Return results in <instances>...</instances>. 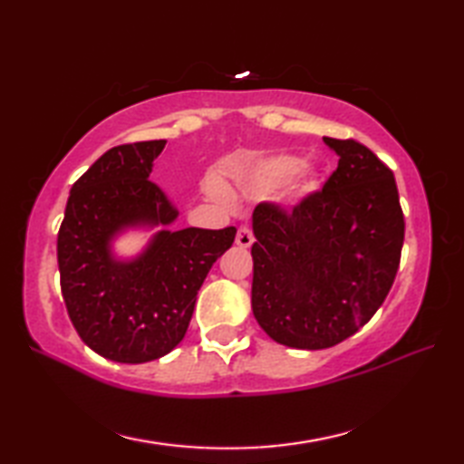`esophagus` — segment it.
I'll return each mask as SVG.
<instances>
[{"label": "esophagus", "instance_id": "34e87169", "mask_svg": "<svg viewBox=\"0 0 464 464\" xmlns=\"http://www.w3.org/2000/svg\"><path fill=\"white\" fill-rule=\"evenodd\" d=\"M235 243H237L241 249H247V247H251V243H253V233H251L249 227H241V229L237 231V237H235Z\"/></svg>", "mask_w": 464, "mask_h": 464}]
</instances>
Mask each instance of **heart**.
I'll return each instance as SVG.
<instances>
[{"label":"heart","mask_w":464,"mask_h":464,"mask_svg":"<svg viewBox=\"0 0 464 464\" xmlns=\"http://www.w3.org/2000/svg\"><path fill=\"white\" fill-rule=\"evenodd\" d=\"M247 179L259 191H275L285 187L287 203L299 205L304 199H309L313 193L319 191L321 173L314 165L303 163V160L297 155L279 153L265 157V160L255 163ZM207 189L215 197L223 195V187L215 179L207 183Z\"/></svg>","instance_id":"heart-1"}]
</instances>
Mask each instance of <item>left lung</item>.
<instances>
[{
	"label": "left lung",
	"instance_id": "obj_1",
	"mask_svg": "<svg viewBox=\"0 0 464 464\" xmlns=\"http://www.w3.org/2000/svg\"><path fill=\"white\" fill-rule=\"evenodd\" d=\"M339 165L323 191L291 213L253 211L251 307L285 347L329 349L382 304L401 261L405 219L395 175L353 140L323 137Z\"/></svg>",
	"mask_w": 464,
	"mask_h": 464
}]
</instances>
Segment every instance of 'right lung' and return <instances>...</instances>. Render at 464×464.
<instances>
[{"mask_svg": "<svg viewBox=\"0 0 464 464\" xmlns=\"http://www.w3.org/2000/svg\"><path fill=\"white\" fill-rule=\"evenodd\" d=\"M165 140L117 145L69 191L57 233L62 295L82 341L102 357L140 364L171 353L185 337L197 291L231 247L235 227L173 231L179 211L150 181ZM160 227L135 258L112 251L130 228Z\"/></svg>", "mask_w": 464, "mask_h": 464, "instance_id": "add662e5", "label": "right lung"}]
</instances>
